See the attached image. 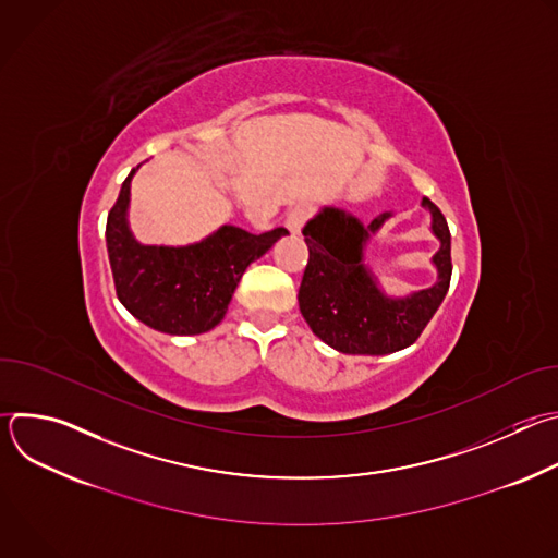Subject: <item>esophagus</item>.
Returning <instances> with one entry per match:
<instances>
[{
  "instance_id": "esophagus-1",
  "label": "esophagus",
  "mask_w": 558,
  "mask_h": 558,
  "mask_svg": "<svg viewBox=\"0 0 558 558\" xmlns=\"http://www.w3.org/2000/svg\"><path fill=\"white\" fill-rule=\"evenodd\" d=\"M308 214H311V207H306V205L293 207V209L287 214V220H284L287 229H289L291 233H300V229H302L304 220L308 218Z\"/></svg>"
}]
</instances>
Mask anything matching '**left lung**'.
<instances>
[{"label":"left lung","mask_w":558,"mask_h":558,"mask_svg":"<svg viewBox=\"0 0 558 558\" xmlns=\"http://www.w3.org/2000/svg\"><path fill=\"white\" fill-rule=\"evenodd\" d=\"M430 233L439 241L430 265L437 278L430 287L390 295L366 263V247L392 211H381L368 225L340 207H320L304 225L308 263L298 291L300 313L311 331L347 355H388L411 347L430 323L450 287V231L444 214L428 198Z\"/></svg>","instance_id":"1"}]
</instances>
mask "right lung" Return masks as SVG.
Returning a JSON list of instances; mask_svg holds the SVG:
<instances>
[{
    "mask_svg": "<svg viewBox=\"0 0 558 558\" xmlns=\"http://www.w3.org/2000/svg\"><path fill=\"white\" fill-rule=\"evenodd\" d=\"M141 168V166H138ZM134 168L108 214L106 245L121 304L145 327L168 336H201L222 323L231 295L247 267L289 231L250 233L222 225L198 243L143 245L130 227Z\"/></svg>",
    "mask_w": 558,
    "mask_h": 558,
    "instance_id": "add662e5",
    "label": "right lung"
}]
</instances>
